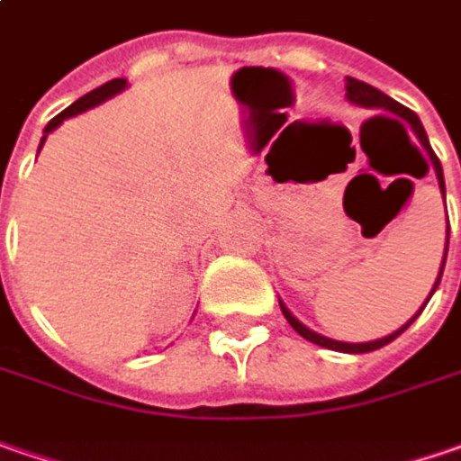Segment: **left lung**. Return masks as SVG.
Listing matches in <instances>:
<instances>
[{
  "label": "left lung",
  "mask_w": 461,
  "mask_h": 461,
  "mask_svg": "<svg viewBox=\"0 0 461 461\" xmlns=\"http://www.w3.org/2000/svg\"><path fill=\"white\" fill-rule=\"evenodd\" d=\"M346 95H348L350 103H356V105H364V108H387V111H392L400 121H405L408 126H411L412 131H415V136L420 139V144L426 147V149L430 151V144H429V136H426V131H423V123H420V118L415 115V113L411 111V108H405V105H400L397 100H392L390 95H384V92H379L376 87H371V85H366V82H358V79H353V77H348L346 79ZM430 157H433V167H436V177H438V185H441V193H444V172H441V162L436 159V154L430 151ZM447 250H449V230H447ZM444 263H447V252H444ZM444 263H441V273H444ZM441 273H438V278H436V284H433V291H436V286H438V281H441ZM430 291V294H433ZM430 299V296H429ZM429 299H426V304H429ZM423 304V307H426ZM423 307H420V312H423ZM281 312H284V317H286V322H289L294 330L299 332L302 338H307V340H312V343H317V346H322V348H330V350H343V353H369V350H376L382 348V346H387V343H392L397 335H402V332L411 328L412 322H415V317H412L408 325H402L400 330H394L392 335H387V338H379V340H371V343H340V340H330V338H325V335H317V332H312L310 328H304L294 314H291L284 304H281Z\"/></svg>",
  "instance_id": "1"
}]
</instances>
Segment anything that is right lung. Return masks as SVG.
Returning <instances> with one entry per match:
<instances>
[{
    "mask_svg": "<svg viewBox=\"0 0 461 461\" xmlns=\"http://www.w3.org/2000/svg\"><path fill=\"white\" fill-rule=\"evenodd\" d=\"M126 87V79H111V82H105L103 87H97V90H92L87 92L85 97H79L77 103H71L69 108L67 111H61L53 121H50L49 126H46V136H49L50 131L56 129L64 118H69V115H77V113H82V111H87V108H92V105H100L103 100H108V97H113L115 92H121ZM46 136L41 139V147H43V141H46Z\"/></svg>",
    "mask_w": 461,
    "mask_h": 461,
    "instance_id": "obj_1",
    "label": "right lung"
}]
</instances>
